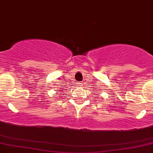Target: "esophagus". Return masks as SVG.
I'll return each instance as SVG.
<instances>
[{
	"mask_svg": "<svg viewBox=\"0 0 153 153\" xmlns=\"http://www.w3.org/2000/svg\"><path fill=\"white\" fill-rule=\"evenodd\" d=\"M83 83H78V86H83Z\"/></svg>",
	"mask_w": 153,
	"mask_h": 153,
	"instance_id": "34e87169",
	"label": "esophagus"
}]
</instances>
